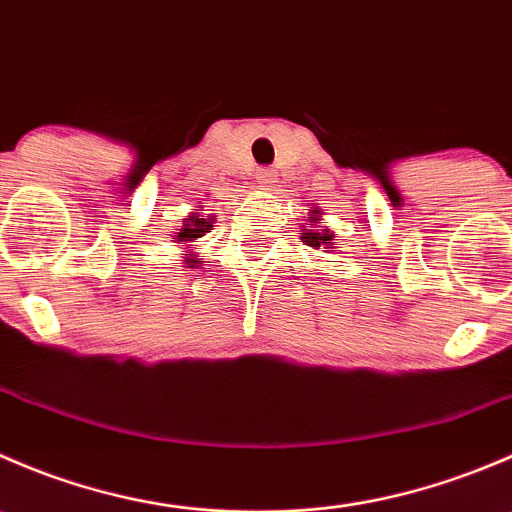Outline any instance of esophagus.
<instances>
[{
  "instance_id": "obj_1",
  "label": "esophagus",
  "mask_w": 512,
  "mask_h": 512,
  "mask_svg": "<svg viewBox=\"0 0 512 512\" xmlns=\"http://www.w3.org/2000/svg\"><path fill=\"white\" fill-rule=\"evenodd\" d=\"M255 180L262 185V188H272L277 183V170L272 168H260L255 173Z\"/></svg>"
}]
</instances>
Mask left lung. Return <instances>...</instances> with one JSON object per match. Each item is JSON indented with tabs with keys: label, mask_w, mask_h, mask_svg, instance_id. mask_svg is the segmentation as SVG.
I'll return each mask as SVG.
<instances>
[{
	"label": "left lung",
	"mask_w": 512,
	"mask_h": 512,
	"mask_svg": "<svg viewBox=\"0 0 512 512\" xmlns=\"http://www.w3.org/2000/svg\"><path fill=\"white\" fill-rule=\"evenodd\" d=\"M319 220H322V210H319V208L309 210V218H307L309 225H302V232H299V235H302V237H299V240H302L304 245L314 247V250L324 247V252H332V250H329V247H332L334 232L329 230V227L317 225Z\"/></svg>",
	"instance_id": "left-lung-1"
}]
</instances>
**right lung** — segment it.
I'll return each instance as SVG.
<instances>
[{"label":"right lung","mask_w":512,"mask_h":512,"mask_svg":"<svg viewBox=\"0 0 512 512\" xmlns=\"http://www.w3.org/2000/svg\"><path fill=\"white\" fill-rule=\"evenodd\" d=\"M203 208V205H198V210ZM198 210H193V213L188 215V218L183 220V225H180V230L175 232L173 235V242H178V245H183V247H188V245H193V242H198L200 237L205 235V232H210L213 230V223H215V215L210 213V215H205V213H198ZM188 252V255L183 257V267H188V270H193V267H200V257H198V252H193V250H185Z\"/></svg>","instance_id":"obj_1"}]
</instances>
